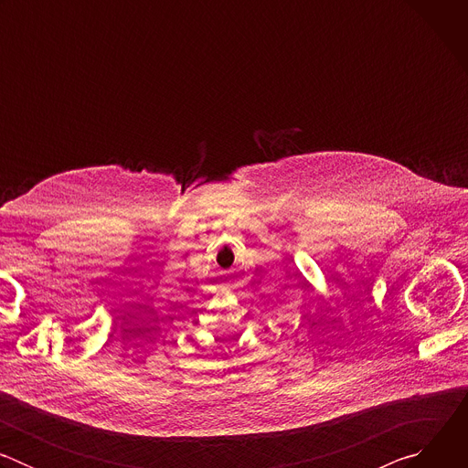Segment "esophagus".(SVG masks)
Segmentation results:
<instances>
[{
    "label": "esophagus",
    "instance_id": "esophagus-1",
    "mask_svg": "<svg viewBox=\"0 0 468 468\" xmlns=\"http://www.w3.org/2000/svg\"><path fill=\"white\" fill-rule=\"evenodd\" d=\"M233 287H237V285H233Z\"/></svg>",
    "mask_w": 468,
    "mask_h": 468
}]
</instances>
